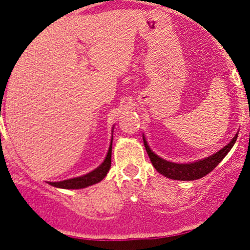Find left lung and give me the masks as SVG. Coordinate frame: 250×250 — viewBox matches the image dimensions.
<instances>
[{
    "label": "left lung",
    "mask_w": 250,
    "mask_h": 250,
    "mask_svg": "<svg viewBox=\"0 0 250 250\" xmlns=\"http://www.w3.org/2000/svg\"><path fill=\"white\" fill-rule=\"evenodd\" d=\"M237 137H238V134L234 135L233 139L231 140L225 147L219 150L218 152L214 153V155L192 163H174L169 162V161L163 160V158H161L160 156H157L152 150H151L144 135L143 140L146 148V152H147L148 157H150L151 160V163H152V166L156 168V170H157L158 173L167 176V178L173 179V180L186 181L197 180V179L203 178L204 175L210 173L211 170L224 160V157L230 152V150L232 148L234 143H236Z\"/></svg>",
    "instance_id": "left-lung-1"
}]
</instances>
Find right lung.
<instances>
[{
	"label": "right lung",
	"mask_w": 250,
	"mask_h": 250,
	"mask_svg": "<svg viewBox=\"0 0 250 250\" xmlns=\"http://www.w3.org/2000/svg\"><path fill=\"white\" fill-rule=\"evenodd\" d=\"M111 151H112V140H111L109 151H107V155L105 157L104 162L99 166L98 168H95L94 170H92L90 173L84 174L82 176H77V178L67 179V180L62 181H55V183H48L49 185L55 186V188H67V190H76V188H84L87 186L94 185V184L99 183L106 176L107 172L110 170L111 167Z\"/></svg>",
	"instance_id": "right-lung-1"
}]
</instances>
